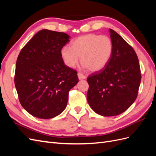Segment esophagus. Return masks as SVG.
<instances>
[{
  "label": "esophagus",
  "mask_w": 156,
  "mask_h": 156,
  "mask_svg": "<svg viewBox=\"0 0 156 156\" xmlns=\"http://www.w3.org/2000/svg\"><path fill=\"white\" fill-rule=\"evenodd\" d=\"M77 75H78V77H79V79L80 80H81V79H84L87 78L86 75L83 74V73H81V72H78Z\"/></svg>",
  "instance_id": "34e87169"
}]
</instances>
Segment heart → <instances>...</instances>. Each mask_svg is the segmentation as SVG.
I'll use <instances>...</instances> for the list:
<instances>
[{
    "label": "heart",
    "mask_w": 156,
    "mask_h": 156,
    "mask_svg": "<svg viewBox=\"0 0 156 156\" xmlns=\"http://www.w3.org/2000/svg\"><path fill=\"white\" fill-rule=\"evenodd\" d=\"M113 52V44L109 37L96 34L81 36L71 42L69 46L61 49V56L65 64L73 68L79 57L83 66L90 72H98L105 67Z\"/></svg>",
    "instance_id": "obj_1"
}]
</instances>
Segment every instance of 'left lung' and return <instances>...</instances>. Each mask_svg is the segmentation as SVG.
I'll return each mask as SVG.
<instances>
[{
	"label": "left lung",
	"mask_w": 156,
	"mask_h": 156,
	"mask_svg": "<svg viewBox=\"0 0 156 156\" xmlns=\"http://www.w3.org/2000/svg\"><path fill=\"white\" fill-rule=\"evenodd\" d=\"M109 31L113 44L109 62L87 78L88 104L94 111L104 116L120 115L133 104L141 80L135 51L117 32Z\"/></svg>",
	"instance_id": "8db88e82"
}]
</instances>
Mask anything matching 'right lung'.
I'll return each mask as SVG.
<instances>
[{"mask_svg":"<svg viewBox=\"0 0 156 156\" xmlns=\"http://www.w3.org/2000/svg\"><path fill=\"white\" fill-rule=\"evenodd\" d=\"M69 38L66 33L43 29L19 54L14 82L20 103L32 116L52 119L66 107L69 91L79 81L76 70L61 56Z\"/></svg>","mask_w":156,"mask_h":156,"instance_id":"1","label":"right lung"}]
</instances>
